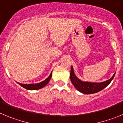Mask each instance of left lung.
Masks as SVG:
<instances>
[{
	"mask_svg": "<svg viewBox=\"0 0 123 123\" xmlns=\"http://www.w3.org/2000/svg\"><path fill=\"white\" fill-rule=\"evenodd\" d=\"M115 73L110 79L102 82H84L78 79L73 71V68L71 67V73H70V79L72 84L75 87V88L79 92H82L85 94H92L99 92L104 89L107 86L110 84L111 81H112L115 76Z\"/></svg>",
	"mask_w": 123,
	"mask_h": 123,
	"instance_id": "obj_1",
	"label": "left lung"
}]
</instances>
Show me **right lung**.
I'll return each mask as SVG.
<instances>
[{"instance_id":"obj_1","label":"right lung","mask_w":123,"mask_h":123,"mask_svg":"<svg viewBox=\"0 0 123 123\" xmlns=\"http://www.w3.org/2000/svg\"><path fill=\"white\" fill-rule=\"evenodd\" d=\"M52 73H50L49 76L48 78H47L46 79H45L44 81H42V82H39V83L37 84H21L19 83V85L22 86L23 87H24L26 89L28 90H37L39 89H41V88L44 87L45 86H46L48 82H49L50 80L51 79V77H52Z\"/></svg>"}]
</instances>
